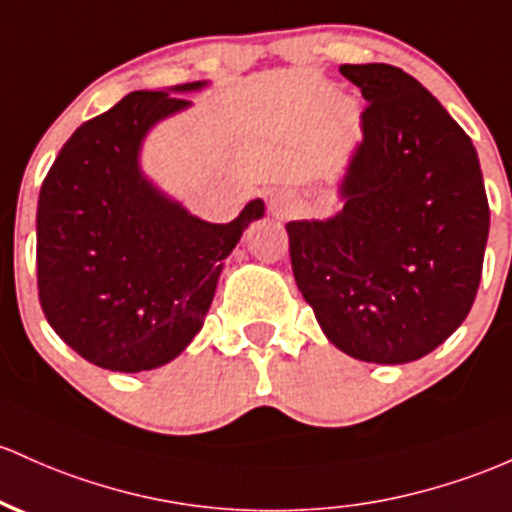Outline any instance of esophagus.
<instances>
[{"instance_id": "esophagus-1", "label": "esophagus", "mask_w": 512, "mask_h": 512, "mask_svg": "<svg viewBox=\"0 0 512 512\" xmlns=\"http://www.w3.org/2000/svg\"><path fill=\"white\" fill-rule=\"evenodd\" d=\"M267 206L272 216L289 218L299 209V201H296V196L291 192H272L267 196Z\"/></svg>"}]
</instances>
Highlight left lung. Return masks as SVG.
<instances>
[{"label": "left lung", "instance_id": "obj_1", "mask_svg": "<svg viewBox=\"0 0 512 512\" xmlns=\"http://www.w3.org/2000/svg\"><path fill=\"white\" fill-rule=\"evenodd\" d=\"M367 109L338 182L342 209L286 223L291 269L325 338L374 364L430 355L464 318L488 240L474 143L401 67L340 65Z\"/></svg>", "mask_w": 512, "mask_h": 512}]
</instances>
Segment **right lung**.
<instances>
[{"label":"right lung","mask_w":512,"mask_h":512,"mask_svg":"<svg viewBox=\"0 0 512 512\" xmlns=\"http://www.w3.org/2000/svg\"><path fill=\"white\" fill-rule=\"evenodd\" d=\"M209 80L131 92L82 123L38 196V299L50 328L109 372H150L182 355L204 325L226 257L265 216L252 199L230 223L194 216L143 170L157 123L192 106Z\"/></svg>","instance_id":"1"}]
</instances>
